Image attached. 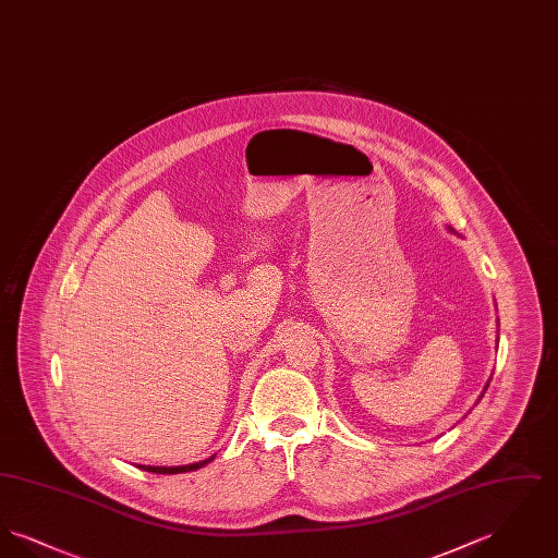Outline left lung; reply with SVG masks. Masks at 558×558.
I'll return each mask as SVG.
<instances>
[{"label": "left lung", "mask_w": 558, "mask_h": 558, "mask_svg": "<svg viewBox=\"0 0 558 558\" xmlns=\"http://www.w3.org/2000/svg\"><path fill=\"white\" fill-rule=\"evenodd\" d=\"M487 385H489V383H487ZM487 385H485V389H487ZM483 393H485V391H483ZM483 393H481V398H483ZM478 398V399H481Z\"/></svg>", "instance_id": "1"}]
</instances>
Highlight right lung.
<instances>
[{
    "label": "right lung",
    "mask_w": 558,
    "mask_h": 558,
    "mask_svg": "<svg viewBox=\"0 0 558 558\" xmlns=\"http://www.w3.org/2000/svg\"><path fill=\"white\" fill-rule=\"evenodd\" d=\"M209 460H203V462H194V464H186V466H146V464H137V469L142 471H148V473H157V475H178V473H190V471H196V469H203L205 464L211 462Z\"/></svg>",
    "instance_id": "add662e5"
}]
</instances>
